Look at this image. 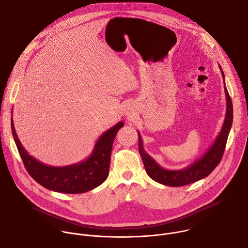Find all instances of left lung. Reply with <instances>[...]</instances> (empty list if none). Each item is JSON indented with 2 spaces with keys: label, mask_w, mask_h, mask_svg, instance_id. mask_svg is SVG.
<instances>
[{
  "label": "left lung",
  "mask_w": 248,
  "mask_h": 248,
  "mask_svg": "<svg viewBox=\"0 0 248 248\" xmlns=\"http://www.w3.org/2000/svg\"><path fill=\"white\" fill-rule=\"evenodd\" d=\"M222 70V75L224 78L225 84V76L223 73V69L220 65ZM225 95L227 98V111L226 117L224 121V124L222 129L217 136L214 143L212 144L208 151L197 161L189 165L188 167L182 169V170H166L162 168L147 152L144 150L142 145V138L138 133V149L139 154L142 158L146 172L150 178L162 185L168 186H184L192 183H195L199 180H202L209 175L213 170L219 165L222 160L226 143L228 140V136L232 124V99L229 95L228 89L225 84Z\"/></svg>",
  "instance_id": "left-lung-1"
}]
</instances>
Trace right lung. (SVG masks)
I'll return each instance as SVG.
<instances>
[{"label": "right lung", "mask_w": 248, "mask_h": 248, "mask_svg": "<svg viewBox=\"0 0 248 248\" xmlns=\"http://www.w3.org/2000/svg\"><path fill=\"white\" fill-rule=\"evenodd\" d=\"M11 124L18 153L32 179L49 190L77 194L99 186L108 178L114 139L124 124L120 122L105 131L97 140L91 155L86 160L64 167L48 166L29 155L16 135L13 118Z\"/></svg>", "instance_id": "obj_1"}]
</instances>
